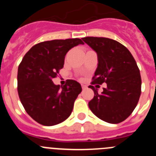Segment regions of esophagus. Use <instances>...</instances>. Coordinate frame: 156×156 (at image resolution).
<instances>
[{"instance_id": "esophagus-1", "label": "esophagus", "mask_w": 156, "mask_h": 156, "mask_svg": "<svg viewBox=\"0 0 156 156\" xmlns=\"http://www.w3.org/2000/svg\"><path fill=\"white\" fill-rule=\"evenodd\" d=\"M81 87H82L83 90H85V89H87V86H86V85L82 84V85H81Z\"/></svg>"}]
</instances>
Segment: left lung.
Returning <instances> with one entry per match:
<instances>
[{"label":"left lung","instance_id":"8db88e82","mask_svg":"<svg viewBox=\"0 0 156 156\" xmlns=\"http://www.w3.org/2000/svg\"><path fill=\"white\" fill-rule=\"evenodd\" d=\"M97 52L98 65L89 87L94 96L88 103L97 117L109 123H119L133 112L141 93V78L135 59L127 48L105 37L82 38ZM107 83L98 94L92 85ZM99 86V85H97Z\"/></svg>","mask_w":156,"mask_h":156}]
</instances>
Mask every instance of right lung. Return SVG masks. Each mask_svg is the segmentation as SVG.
Wrapping results in <instances>:
<instances>
[{
	"mask_svg": "<svg viewBox=\"0 0 156 156\" xmlns=\"http://www.w3.org/2000/svg\"><path fill=\"white\" fill-rule=\"evenodd\" d=\"M79 38L53 40L37 44L23 57L18 69V93L25 110L40 124L54 126L70 115L80 84L67 80L62 87L54 84L64 66L65 56L78 44Z\"/></svg>",
	"mask_w": 156,
	"mask_h": 156,
	"instance_id": "1",
	"label": "right lung"
}]
</instances>
